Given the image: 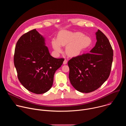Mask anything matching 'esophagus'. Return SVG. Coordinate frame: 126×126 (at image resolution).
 <instances>
[{
	"label": "esophagus",
	"instance_id": "esophagus-1",
	"mask_svg": "<svg viewBox=\"0 0 126 126\" xmlns=\"http://www.w3.org/2000/svg\"><path fill=\"white\" fill-rule=\"evenodd\" d=\"M67 62H68L67 60V59H65L64 61V62H63V64H64V65L66 64L67 63Z\"/></svg>",
	"mask_w": 126,
	"mask_h": 126
}]
</instances>
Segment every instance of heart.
<instances>
[{
    "label": "heart",
    "mask_w": 126,
    "mask_h": 126,
    "mask_svg": "<svg viewBox=\"0 0 126 126\" xmlns=\"http://www.w3.org/2000/svg\"><path fill=\"white\" fill-rule=\"evenodd\" d=\"M91 44V39L80 32L63 31L58 39L53 38L52 46L57 53L62 52L61 46L66 47V53L70 57L78 56Z\"/></svg>",
    "instance_id": "1"
}]
</instances>
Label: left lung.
Returning a JSON list of instances; mask_svg holds the SVG:
<instances>
[{
    "label": "left lung",
    "instance_id": "obj_1",
    "mask_svg": "<svg viewBox=\"0 0 126 126\" xmlns=\"http://www.w3.org/2000/svg\"><path fill=\"white\" fill-rule=\"evenodd\" d=\"M97 42L90 53L71 59L68 62L71 84L82 93L93 92L109 77L113 50L106 35L100 30L96 33Z\"/></svg>",
    "mask_w": 126,
    "mask_h": 126
}]
</instances>
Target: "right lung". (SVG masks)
<instances>
[{"instance_id":"obj_1","label":"right lung","mask_w":126,"mask_h":126,"mask_svg":"<svg viewBox=\"0 0 126 126\" xmlns=\"http://www.w3.org/2000/svg\"><path fill=\"white\" fill-rule=\"evenodd\" d=\"M14 52V64L21 84L37 94L49 90L55 72L64 59L51 56L44 38L36 29L21 36L16 43Z\"/></svg>"}]
</instances>
